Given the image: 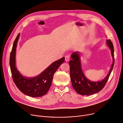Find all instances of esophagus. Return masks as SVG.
<instances>
[{
	"mask_svg": "<svg viewBox=\"0 0 123 123\" xmlns=\"http://www.w3.org/2000/svg\"><path fill=\"white\" fill-rule=\"evenodd\" d=\"M70 59V57L69 55H67V56H65V61H66V62L69 61Z\"/></svg>",
	"mask_w": 123,
	"mask_h": 123,
	"instance_id": "1",
	"label": "esophagus"
}]
</instances>
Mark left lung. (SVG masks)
<instances>
[{
	"label": "left lung",
	"instance_id": "1",
	"mask_svg": "<svg viewBox=\"0 0 123 123\" xmlns=\"http://www.w3.org/2000/svg\"><path fill=\"white\" fill-rule=\"evenodd\" d=\"M106 44L111 50L113 59V63L111 66L108 74L104 80L98 81L89 80L85 76L81 67L80 60V53L74 52L71 55V60L69 63L70 68V76L72 86L74 90L80 95L89 96L96 94L101 91L105 86L112 72L114 64V47L110 40H107Z\"/></svg>",
	"mask_w": 123,
	"mask_h": 123
}]
</instances>
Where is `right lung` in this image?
Here are the masks:
<instances>
[{
  "label": "right lung",
  "instance_id": "add662e5",
  "mask_svg": "<svg viewBox=\"0 0 123 123\" xmlns=\"http://www.w3.org/2000/svg\"><path fill=\"white\" fill-rule=\"evenodd\" d=\"M20 34L18 35L13 45L10 57V66L14 83L24 94L32 97H40L46 95L50 88L54 73L64 62L65 57L51 64L38 75L33 77L21 75L16 66V52Z\"/></svg>",
  "mask_w": 123,
  "mask_h": 123
}]
</instances>
